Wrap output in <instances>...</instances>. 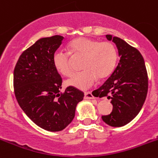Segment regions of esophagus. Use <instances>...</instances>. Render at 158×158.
Returning a JSON list of instances; mask_svg holds the SVG:
<instances>
[{"label": "esophagus", "mask_w": 158, "mask_h": 158, "mask_svg": "<svg viewBox=\"0 0 158 158\" xmlns=\"http://www.w3.org/2000/svg\"><path fill=\"white\" fill-rule=\"evenodd\" d=\"M84 97H85V99H94V95H93L91 92H85Z\"/></svg>", "instance_id": "34e87169"}]
</instances>
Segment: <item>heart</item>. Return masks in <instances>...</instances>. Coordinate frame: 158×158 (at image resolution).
I'll list each match as a JSON object with an SVG mask.
<instances>
[{
    "mask_svg": "<svg viewBox=\"0 0 158 158\" xmlns=\"http://www.w3.org/2000/svg\"><path fill=\"white\" fill-rule=\"evenodd\" d=\"M69 52L75 57H83L82 72L73 75L66 81L69 86L87 89L94 86L97 77L104 79L112 72L117 62V50L109 41L99 42L87 37H79L69 44ZM53 64L56 70L64 76L72 73L70 55L68 52L57 50L53 54Z\"/></svg>",
    "mask_w": 158,
    "mask_h": 158,
    "instance_id": "heart-1",
    "label": "heart"
}]
</instances>
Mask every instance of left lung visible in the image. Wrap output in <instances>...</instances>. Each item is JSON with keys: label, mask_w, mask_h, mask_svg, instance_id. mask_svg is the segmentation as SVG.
<instances>
[{"label": "left lung", "mask_w": 158, "mask_h": 158, "mask_svg": "<svg viewBox=\"0 0 158 158\" xmlns=\"http://www.w3.org/2000/svg\"><path fill=\"white\" fill-rule=\"evenodd\" d=\"M117 47L120 57L117 67L102 86L97 89L100 97H107L113 105L110 114L103 115L108 126L121 127L139 114L145 102L148 77L145 62L136 48L117 36L106 35Z\"/></svg>", "instance_id": "1"}]
</instances>
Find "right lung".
I'll return each instance as SVG.
<instances>
[{
    "label": "right lung",
    "instance_id": "add662e5",
    "mask_svg": "<svg viewBox=\"0 0 158 158\" xmlns=\"http://www.w3.org/2000/svg\"><path fill=\"white\" fill-rule=\"evenodd\" d=\"M63 40L59 35L38 40L23 51L14 70L15 94L19 106L36 125L50 132L69 126L84 97L72 86L59 93L62 79L52 58Z\"/></svg>",
    "mask_w": 158,
    "mask_h": 158
}]
</instances>
